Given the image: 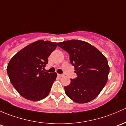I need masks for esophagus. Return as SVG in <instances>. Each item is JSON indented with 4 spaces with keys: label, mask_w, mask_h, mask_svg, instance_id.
<instances>
[{
    "label": "esophagus",
    "mask_w": 126,
    "mask_h": 126,
    "mask_svg": "<svg viewBox=\"0 0 126 126\" xmlns=\"http://www.w3.org/2000/svg\"><path fill=\"white\" fill-rule=\"evenodd\" d=\"M58 76H59V77H63L64 76V74H58Z\"/></svg>",
    "instance_id": "34e87169"
}]
</instances>
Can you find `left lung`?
<instances>
[{"label":"left lung","instance_id":"left-lung-1","mask_svg":"<svg viewBox=\"0 0 126 126\" xmlns=\"http://www.w3.org/2000/svg\"><path fill=\"white\" fill-rule=\"evenodd\" d=\"M69 54L70 62L77 77L64 86L66 95L74 101L86 103L95 99L105 86L109 66L98 49L81 40H71L57 43Z\"/></svg>","mask_w":126,"mask_h":126}]
</instances>
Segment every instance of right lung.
<instances>
[{
	"mask_svg": "<svg viewBox=\"0 0 126 126\" xmlns=\"http://www.w3.org/2000/svg\"><path fill=\"white\" fill-rule=\"evenodd\" d=\"M57 43L39 40L17 53L9 62L7 73L10 81L21 96L36 101L46 97L57 77L55 72L43 69Z\"/></svg>",
	"mask_w": 126,
	"mask_h": 126,
	"instance_id": "obj_1",
	"label": "right lung"
}]
</instances>
